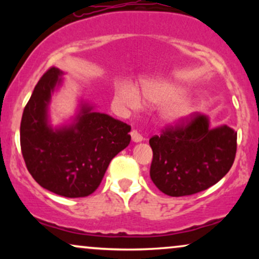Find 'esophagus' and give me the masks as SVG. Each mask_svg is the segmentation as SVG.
I'll list each match as a JSON object with an SVG mask.
<instances>
[{
	"label": "esophagus",
	"mask_w": 259,
	"mask_h": 259,
	"mask_svg": "<svg viewBox=\"0 0 259 259\" xmlns=\"http://www.w3.org/2000/svg\"><path fill=\"white\" fill-rule=\"evenodd\" d=\"M130 135H132V140L134 142H141L142 140H144L142 135L138 132V130H132Z\"/></svg>",
	"instance_id": "34e87169"
}]
</instances>
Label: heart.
<instances>
[{
  "instance_id": "1",
  "label": "heart",
  "mask_w": 259,
  "mask_h": 259,
  "mask_svg": "<svg viewBox=\"0 0 259 259\" xmlns=\"http://www.w3.org/2000/svg\"><path fill=\"white\" fill-rule=\"evenodd\" d=\"M187 92L186 85L177 81H156L144 86L142 96L150 103H167L160 112V117L169 124H178L191 117L196 111L194 101L183 99ZM118 103L130 109L140 106V96L129 84H121L115 91Z\"/></svg>"
}]
</instances>
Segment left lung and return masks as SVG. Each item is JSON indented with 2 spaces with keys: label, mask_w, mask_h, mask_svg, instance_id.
<instances>
[{
  "label": "left lung",
  "mask_w": 259,
  "mask_h": 259,
  "mask_svg": "<svg viewBox=\"0 0 259 259\" xmlns=\"http://www.w3.org/2000/svg\"><path fill=\"white\" fill-rule=\"evenodd\" d=\"M236 139L231 127H212L209 118L197 113L184 125L168 127L150 139L151 179L163 194L173 197L207 190L230 170Z\"/></svg>",
  "instance_id": "left-lung-1"
}]
</instances>
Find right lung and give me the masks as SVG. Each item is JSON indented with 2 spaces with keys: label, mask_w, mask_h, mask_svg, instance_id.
Here are the masks:
<instances>
[{
  "label": "right lung",
  "mask_w": 259,
  "mask_h": 259,
  "mask_svg": "<svg viewBox=\"0 0 259 259\" xmlns=\"http://www.w3.org/2000/svg\"><path fill=\"white\" fill-rule=\"evenodd\" d=\"M63 75L52 67L38 80L23 112L20 147L38 185L64 197H85L100 186L111 160L130 144L132 126L80 101L72 121L53 127L50 103Z\"/></svg>",
  "instance_id": "obj_1"
}]
</instances>
